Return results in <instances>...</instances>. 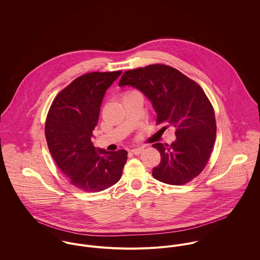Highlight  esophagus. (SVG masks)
<instances>
[{"label":"esophagus","mask_w":260,"mask_h":260,"mask_svg":"<svg viewBox=\"0 0 260 260\" xmlns=\"http://www.w3.org/2000/svg\"><path fill=\"white\" fill-rule=\"evenodd\" d=\"M143 151V148H140V147H137V148H133L131 150V152L134 154V155H139L141 152Z\"/></svg>","instance_id":"obj_1"}]
</instances>
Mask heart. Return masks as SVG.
I'll return each instance as SVG.
<instances>
[{
    "label": "heart",
    "instance_id": "obj_1",
    "mask_svg": "<svg viewBox=\"0 0 260 260\" xmlns=\"http://www.w3.org/2000/svg\"><path fill=\"white\" fill-rule=\"evenodd\" d=\"M131 93H134V92H130V93H127L125 96H127V95H129V94H131Z\"/></svg>",
    "mask_w": 260,
    "mask_h": 260
}]
</instances>
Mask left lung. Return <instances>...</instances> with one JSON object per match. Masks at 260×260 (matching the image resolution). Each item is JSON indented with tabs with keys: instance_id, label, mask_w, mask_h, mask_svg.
<instances>
[{
	"instance_id": "obj_1",
	"label": "left lung",
	"mask_w": 260,
	"mask_h": 260,
	"mask_svg": "<svg viewBox=\"0 0 260 260\" xmlns=\"http://www.w3.org/2000/svg\"><path fill=\"white\" fill-rule=\"evenodd\" d=\"M119 86H131L142 92L157 114V123L176 130V140L171 145H152L161 155L159 165L153 168V177L166 184L182 185L199 175L216 136L214 110L202 88L166 65L126 71Z\"/></svg>"
}]
</instances>
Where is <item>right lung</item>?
Returning <instances> with one entry per match:
<instances>
[{"instance_id": "1", "label": "right lung", "mask_w": 260, "mask_h": 260, "mask_svg": "<svg viewBox=\"0 0 260 260\" xmlns=\"http://www.w3.org/2000/svg\"><path fill=\"white\" fill-rule=\"evenodd\" d=\"M121 73L78 77L58 94L47 116L50 153L71 184L83 191L99 192L116 184L127 160L126 150L106 151L91 141L105 93Z\"/></svg>"}]
</instances>
